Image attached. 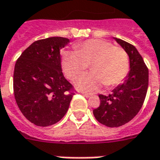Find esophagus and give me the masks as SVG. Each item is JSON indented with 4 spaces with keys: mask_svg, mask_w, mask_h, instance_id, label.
I'll use <instances>...</instances> for the list:
<instances>
[{
    "mask_svg": "<svg viewBox=\"0 0 160 160\" xmlns=\"http://www.w3.org/2000/svg\"><path fill=\"white\" fill-rule=\"evenodd\" d=\"M82 94V96H84L85 98H90V97H91V95L90 94H87V93H84V92H81Z\"/></svg>",
    "mask_w": 160,
    "mask_h": 160,
    "instance_id": "obj_1",
    "label": "esophagus"
}]
</instances>
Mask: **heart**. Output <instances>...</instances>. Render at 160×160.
<instances>
[{
  "label": "heart",
  "mask_w": 160,
  "mask_h": 160,
  "mask_svg": "<svg viewBox=\"0 0 160 160\" xmlns=\"http://www.w3.org/2000/svg\"><path fill=\"white\" fill-rule=\"evenodd\" d=\"M77 51L63 53L62 67L70 80L78 78L90 65L92 72L83 75L75 82L79 91L92 93L105 84L112 88L127 76L130 68L129 57L125 50L114 47L107 41L92 39L76 46Z\"/></svg>",
  "instance_id": "b5f03b06"
}]
</instances>
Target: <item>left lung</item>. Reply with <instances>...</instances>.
Masks as SVG:
<instances>
[{
  "instance_id": "obj_1",
  "label": "left lung",
  "mask_w": 160,
  "mask_h": 160,
  "mask_svg": "<svg viewBox=\"0 0 160 160\" xmlns=\"http://www.w3.org/2000/svg\"><path fill=\"white\" fill-rule=\"evenodd\" d=\"M113 39L127 53L130 70L111 94L99 95L100 105L93 110L96 119L108 127L121 126L137 115L145 101L149 80L148 69L137 48L121 39Z\"/></svg>"
}]
</instances>
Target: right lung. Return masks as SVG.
I'll use <instances>...</instances> for the list:
<instances>
[{
	"instance_id": "right-lung-1",
	"label": "right lung",
	"mask_w": 160,
	"mask_h": 160,
	"mask_svg": "<svg viewBox=\"0 0 160 160\" xmlns=\"http://www.w3.org/2000/svg\"><path fill=\"white\" fill-rule=\"evenodd\" d=\"M69 42L58 36L36 41L16 61L15 101L23 116L37 126L56 124L68 112L74 94L62 74L60 51Z\"/></svg>"
}]
</instances>
